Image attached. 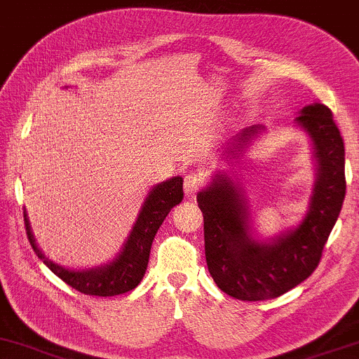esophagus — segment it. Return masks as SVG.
<instances>
[{
    "instance_id": "34e87169",
    "label": "esophagus",
    "mask_w": 359,
    "mask_h": 359,
    "mask_svg": "<svg viewBox=\"0 0 359 359\" xmlns=\"http://www.w3.org/2000/svg\"><path fill=\"white\" fill-rule=\"evenodd\" d=\"M202 184H204V179H202L201 174H189V175H185V180H184L185 196H187L189 198L196 197V194L201 191Z\"/></svg>"
}]
</instances>
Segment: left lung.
I'll return each mask as SVG.
<instances>
[{
    "label": "left lung",
    "instance_id": "1",
    "mask_svg": "<svg viewBox=\"0 0 359 359\" xmlns=\"http://www.w3.org/2000/svg\"><path fill=\"white\" fill-rule=\"evenodd\" d=\"M308 133L316 180L304 217L271 239H259L244 189L227 172H217L197 194L204 215L205 261L219 289L241 301L278 297L316 269L346 194L344 144L331 110L311 103L296 116ZM264 127L244 128L224 147L221 158H236Z\"/></svg>",
    "mask_w": 359,
    "mask_h": 359
}]
</instances>
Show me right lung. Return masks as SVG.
Listing matches in <instances>:
<instances>
[{
    "instance_id": "add662e5",
    "label": "right lung",
    "mask_w": 359,
    "mask_h": 359,
    "mask_svg": "<svg viewBox=\"0 0 359 359\" xmlns=\"http://www.w3.org/2000/svg\"><path fill=\"white\" fill-rule=\"evenodd\" d=\"M182 184L184 179L177 175L150 189L120 252L103 266L88 267V269H68V267L56 264L46 257L45 252L38 248L32 226H29L27 209H25L23 217L27 224L29 244L36 256L43 261V264L76 291L83 292L86 296L100 297L123 294V292L135 289L144 279L154 237L172 207L182 202Z\"/></svg>"
}]
</instances>
